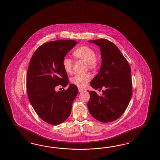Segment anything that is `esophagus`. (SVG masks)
Returning <instances> with one entry per match:
<instances>
[{"label":"esophagus","mask_w":160,"mask_h":160,"mask_svg":"<svg viewBox=\"0 0 160 160\" xmlns=\"http://www.w3.org/2000/svg\"><path fill=\"white\" fill-rule=\"evenodd\" d=\"M84 91V90L83 89H82L81 88H78V92H83Z\"/></svg>","instance_id":"34e87169"}]
</instances>
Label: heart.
<instances>
[{
	"instance_id": "obj_1",
	"label": "heart",
	"mask_w": 160,
	"mask_h": 160,
	"mask_svg": "<svg viewBox=\"0 0 160 160\" xmlns=\"http://www.w3.org/2000/svg\"><path fill=\"white\" fill-rule=\"evenodd\" d=\"M75 58L83 61L87 62L89 69H96L99 60L96 56L95 51L89 46H80L73 52ZM62 67L64 71L67 73H71L73 69V61L70 58L64 57L62 60ZM91 80V76L89 74H78L73 76L71 80L72 84L77 86L79 88H84L88 85Z\"/></svg>"
}]
</instances>
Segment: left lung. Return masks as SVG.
Wrapping results in <instances>:
<instances>
[{"instance_id": "1", "label": "left lung", "mask_w": 160, "mask_h": 160, "mask_svg": "<svg viewBox=\"0 0 160 160\" xmlns=\"http://www.w3.org/2000/svg\"><path fill=\"white\" fill-rule=\"evenodd\" d=\"M89 42L99 46L102 59L100 69L91 86L99 91L103 89L100 96L95 91H89V111L100 122H113L124 113L131 99V68L114 43L104 38Z\"/></svg>"}]
</instances>
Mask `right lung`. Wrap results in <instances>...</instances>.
<instances>
[{"label": "right lung", "mask_w": 160, "mask_h": 160, "mask_svg": "<svg viewBox=\"0 0 160 160\" xmlns=\"http://www.w3.org/2000/svg\"><path fill=\"white\" fill-rule=\"evenodd\" d=\"M77 43L72 39L45 43L30 61L26 81L28 99L39 117L49 124H60L69 117L78 93V87L72 84L66 90H55L58 85L64 88L68 84L62 60Z\"/></svg>", "instance_id": "right-lung-1"}]
</instances>
